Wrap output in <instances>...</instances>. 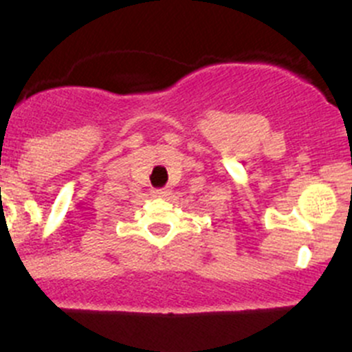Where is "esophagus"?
<instances>
[{"label":"esophagus","instance_id":"1","mask_svg":"<svg viewBox=\"0 0 352 352\" xmlns=\"http://www.w3.org/2000/svg\"><path fill=\"white\" fill-rule=\"evenodd\" d=\"M151 194H153V197H165L168 192L165 189H155Z\"/></svg>","mask_w":352,"mask_h":352}]
</instances>
